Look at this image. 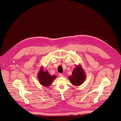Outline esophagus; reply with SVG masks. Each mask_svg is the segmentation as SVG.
Wrapping results in <instances>:
<instances>
[{"mask_svg":"<svg viewBox=\"0 0 121 121\" xmlns=\"http://www.w3.org/2000/svg\"><path fill=\"white\" fill-rule=\"evenodd\" d=\"M59 76L60 77H63V74H62V73H60L59 74Z\"/></svg>","mask_w":121,"mask_h":121,"instance_id":"1","label":"esophagus"}]
</instances>
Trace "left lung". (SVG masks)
Wrapping results in <instances>:
<instances>
[{
  "instance_id": "left-lung-1",
  "label": "left lung",
  "mask_w": 121,
  "mask_h": 121,
  "mask_svg": "<svg viewBox=\"0 0 121 121\" xmlns=\"http://www.w3.org/2000/svg\"><path fill=\"white\" fill-rule=\"evenodd\" d=\"M72 84L76 86L81 85L86 78V73L80 64L77 65L73 69L72 75L68 77Z\"/></svg>"
}]
</instances>
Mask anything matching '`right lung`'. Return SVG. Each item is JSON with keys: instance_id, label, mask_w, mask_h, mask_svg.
Instances as JSON below:
<instances>
[{"instance_id": "obj_1", "label": "right lung", "mask_w": 121, "mask_h": 121, "mask_svg": "<svg viewBox=\"0 0 121 121\" xmlns=\"http://www.w3.org/2000/svg\"><path fill=\"white\" fill-rule=\"evenodd\" d=\"M43 70V67L41 66L37 75V78L41 85L44 87H48L51 85L53 81L57 78V76H51L47 70L44 71Z\"/></svg>"}]
</instances>
